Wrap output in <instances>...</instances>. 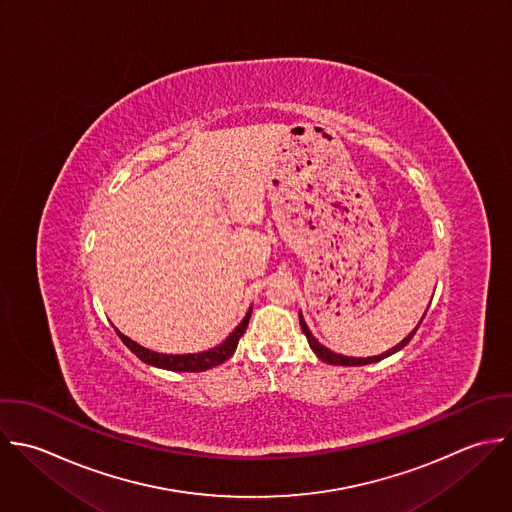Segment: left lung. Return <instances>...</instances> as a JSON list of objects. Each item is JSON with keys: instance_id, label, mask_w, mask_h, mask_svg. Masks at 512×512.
<instances>
[{"instance_id": "left-lung-1", "label": "left lung", "mask_w": 512, "mask_h": 512, "mask_svg": "<svg viewBox=\"0 0 512 512\" xmlns=\"http://www.w3.org/2000/svg\"><path fill=\"white\" fill-rule=\"evenodd\" d=\"M425 315H427V311H425ZM425 315H423V319H425ZM423 319L419 321V325L423 323ZM299 325H301V331L305 333V337H307V341H309V347L313 349V353H315L321 361H325V363H329V365H343V367H359V365L377 363V361H381V359H385V357H389V355L401 351V349L413 339V335H415L417 329H419V325H417V327H415L399 345H395L393 349H389V351H385V353H381V355H377V357H367V359H363V357H345V355H337V353H333L331 349L323 347V345L311 335V331H309V327H307V323H305V319H303L301 313H299Z\"/></svg>"}]
</instances>
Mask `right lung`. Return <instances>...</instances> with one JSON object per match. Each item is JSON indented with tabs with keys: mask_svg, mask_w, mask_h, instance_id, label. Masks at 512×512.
<instances>
[{
	"mask_svg": "<svg viewBox=\"0 0 512 512\" xmlns=\"http://www.w3.org/2000/svg\"><path fill=\"white\" fill-rule=\"evenodd\" d=\"M249 317H251V309L245 315V319L235 327V331L221 345H217V347H213L209 351L191 353V355H163V353H155V351H149V349L137 345L135 341H131L129 337L119 333L117 329L115 331H117L119 339L123 341V345L133 355H137L143 363H147L151 367L167 369V371H177V373H199V371H207L211 367H217V365L225 363L235 353L237 343H239V339L243 337V333H245V329L249 325Z\"/></svg>",
	"mask_w": 512,
	"mask_h": 512,
	"instance_id": "right-lung-1",
	"label": "right lung"
}]
</instances>
